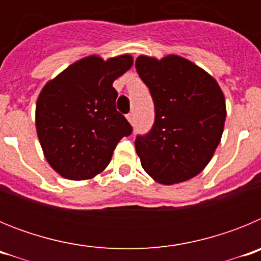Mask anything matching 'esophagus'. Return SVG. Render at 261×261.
<instances>
[{
	"instance_id": "esophagus-1",
	"label": "esophagus",
	"mask_w": 261,
	"mask_h": 261,
	"mask_svg": "<svg viewBox=\"0 0 261 261\" xmlns=\"http://www.w3.org/2000/svg\"><path fill=\"white\" fill-rule=\"evenodd\" d=\"M126 119H128V121L130 124H133V121H135V114L133 112H130V114L126 115Z\"/></svg>"
}]
</instances>
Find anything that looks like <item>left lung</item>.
Here are the masks:
<instances>
[{"label":"left lung","mask_w":261,"mask_h":261,"mask_svg":"<svg viewBox=\"0 0 261 261\" xmlns=\"http://www.w3.org/2000/svg\"><path fill=\"white\" fill-rule=\"evenodd\" d=\"M136 69L155 111L150 130L136 137L142 167L158 183L188 180L204 170L220 144L225 96L213 77L183 57L140 56Z\"/></svg>","instance_id":"1"}]
</instances>
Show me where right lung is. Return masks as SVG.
Returning <instances> with one entry per match:
<instances>
[{
    "instance_id": "add662e5",
    "label": "right lung",
    "mask_w": 261,
    "mask_h": 261,
    "mask_svg": "<svg viewBox=\"0 0 261 261\" xmlns=\"http://www.w3.org/2000/svg\"><path fill=\"white\" fill-rule=\"evenodd\" d=\"M129 55L90 56L49 81L36 103V130L48 163L61 176L85 180L103 171L132 125L116 110L114 81L132 66Z\"/></svg>"
}]
</instances>
